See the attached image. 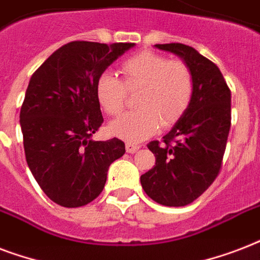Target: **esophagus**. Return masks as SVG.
I'll return each mask as SVG.
<instances>
[{
    "label": "esophagus",
    "mask_w": 260,
    "mask_h": 260,
    "mask_svg": "<svg viewBox=\"0 0 260 260\" xmlns=\"http://www.w3.org/2000/svg\"><path fill=\"white\" fill-rule=\"evenodd\" d=\"M139 148H140V146H138V144H132V143H126L125 144V150L128 154H135V152H138Z\"/></svg>",
    "instance_id": "obj_1"
}]
</instances>
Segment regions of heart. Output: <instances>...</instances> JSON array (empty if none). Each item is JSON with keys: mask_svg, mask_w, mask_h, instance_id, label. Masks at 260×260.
I'll return each instance as SVG.
<instances>
[{"mask_svg": "<svg viewBox=\"0 0 260 260\" xmlns=\"http://www.w3.org/2000/svg\"><path fill=\"white\" fill-rule=\"evenodd\" d=\"M122 81L105 71L97 78L95 95L109 116L125 108L126 90L134 93L139 110L110 122V132L126 142H142L162 125H170L185 113L194 91L191 70L181 60H170L154 52H140L121 63Z\"/></svg>", "mask_w": 260, "mask_h": 260, "instance_id": "heart-1", "label": "heart"}]
</instances>
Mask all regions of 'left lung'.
Masks as SVG:
<instances>
[{"label":"left lung","instance_id":"left-lung-1","mask_svg":"<svg viewBox=\"0 0 260 260\" xmlns=\"http://www.w3.org/2000/svg\"><path fill=\"white\" fill-rule=\"evenodd\" d=\"M177 55L194 79L190 105L163 142L148 150L155 166L140 177L144 191L160 205L185 206L209 187L218 171L231 128V90L221 71L193 47L181 43L155 44Z\"/></svg>","mask_w":260,"mask_h":260}]
</instances>
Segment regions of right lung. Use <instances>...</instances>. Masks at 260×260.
<instances>
[{"instance_id":"1","label":"right lung","mask_w":260,"mask_h":260,"mask_svg":"<svg viewBox=\"0 0 260 260\" xmlns=\"http://www.w3.org/2000/svg\"><path fill=\"white\" fill-rule=\"evenodd\" d=\"M134 46L67 43L30 77L20 110L26 163L47 197L58 205L78 208L97 198L109 166L125 152L117 138L91 139L104 122L95 82Z\"/></svg>"}]
</instances>
